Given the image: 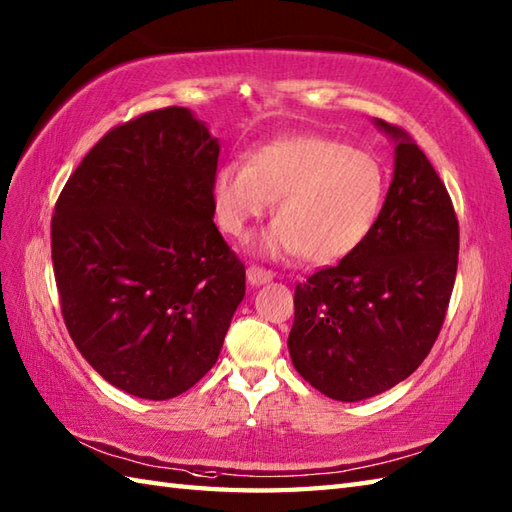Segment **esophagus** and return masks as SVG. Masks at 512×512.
<instances>
[{
	"instance_id": "obj_1",
	"label": "esophagus",
	"mask_w": 512,
	"mask_h": 512,
	"mask_svg": "<svg viewBox=\"0 0 512 512\" xmlns=\"http://www.w3.org/2000/svg\"><path fill=\"white\" fill-rule=\"evenodd\" d=\"M246 277H248L250 286H264L270 279H273V273H270V270L259 268V266H250L246 270Z\"/></svg>"
}]
</instances>
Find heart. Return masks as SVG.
Segmentation results:
<instances>
[{
    "mask_svg": "<svg viewBox=\"0 0 512 512\" xmlns=\"http://www.w3.org/2000/svg\"><path fill=\"white\" fill-rule=\"evenodd\" d=\"M385 191L387 173L374 154L303 134L248 151L246 165L217 167L211 206L220 231L244 239L275 204V224L259 253L273 259L301 253L310 264L328 266L350 257L372 235Z\"/></svg>",
    "mask_w": 512,
    "mask_h": 512,
    "instance_id": "obj_1",
    "label": "heart"
}]
</instances>
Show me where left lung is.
<instances>
[{"label":"left lung","mask_w":512,"mask_h":512,"mask_svg":"<svg viewBox=\"0 0 512 512\" xmlns=\"http://www.w3.org/2000/svg\"><path fill=\"white\" fill-rule=\"evenodd\" d=\"M394 178L363 246L295 290L292 365L332 400L383 394L411 376L436 343L458 273L460 231L427 156L400 127Z\"/></svg>","instance_id":"1"}]
</instances>
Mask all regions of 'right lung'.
<instances>
[{
  "label": "right lung",
  "mask_w": 512,
  "mask_h": 512,
  "mask_svg": "<svg viewBox=\"0 0 512 512\" xmlns=\"http://www.w3.org/2000/svg\"><path fill=\"white\" fill-rule=\"evenodd\" d=\"M220 140L187 107L114 127L65 182L52 266L68 332L107 383L145 400L220 356L246 268L213 222Z\"/></svg>",
  "instance_id": "add662e5"
}]
</instances>
